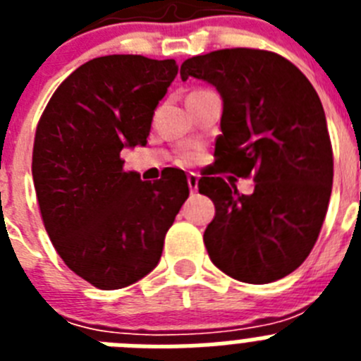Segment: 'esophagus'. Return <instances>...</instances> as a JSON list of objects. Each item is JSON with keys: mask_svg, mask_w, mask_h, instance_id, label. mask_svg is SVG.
Here are the masks:
<instances>
[{"mask_svg": "<svg viewBox=\"0 0 361 361\" xmlns=\"http://www.w3.org/2000/svg\"><path fill=\"white\" fill-rule=\"evenodd\" d=\"M188 186H190V191L191 193H195L197 190H199V175L197 173H188Z\"/></svg>", "mask_w": 361, "mask_h": 361, "instance_id": "1", "label": "esophagus"}]
</instances>
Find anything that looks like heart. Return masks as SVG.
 I'll return each mask as SVG.
<instances>
[{"label":"heart","mask_w":361,"mask_h":361,"mask_svg":"<svg viewBox=\"0 0 361 361\" xmlns=\"http://www.w3.org/2000/svg\"><path fill=\"white\" fill-rule=\"evenodd\" d=\"M199 92V90H197ZM197 157V152L195 149H186V152L183 153V157H180V161L183 162H191V161H195Z\"/></svg>","instance_id":"1"}]
</instances>
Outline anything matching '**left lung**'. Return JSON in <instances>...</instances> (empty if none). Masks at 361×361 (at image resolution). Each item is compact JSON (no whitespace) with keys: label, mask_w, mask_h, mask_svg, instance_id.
<instances>
[{"label":"left lung","mask_w":361,"mask_h":361,"mask_svg":"<svg viewBox=\"0 0 361 361\" xmlns=\"http://www.w3.org/2000/svg\"><path fill=\"white\" fill-rule=\"evenodd\" d=\"M180 78L202 79L222 97L216 173L255 180L251 195L215 175L199 180L215 204L204 231L212 262L247 283L288 276L311 253L333 188V148L317 90L286 57L257 49L191 57Z\"/></svg>","instance_id":"left-lung-1"}]
</instances>
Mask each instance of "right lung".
Here are the masks:
<instances>
[{"mask_svg":"<svg viewBox=\"0 0 361 361\" xmlns=\"http://www.w3.org/2000/svg\"><path fill=\"white\" fill-rule=\"evenodd\" d=\"M177 72L175 59L95 57L57 86L37 124L32 177L44 229L63 262L97 289L126 288L157 266L190 195L183 170L146 183L121 159L123 148L146 145Z\"/></svg>","mask_w":361,"mask_h":361,"instance_id":"add662e5","label":"right lung"}]
</instances>
